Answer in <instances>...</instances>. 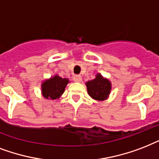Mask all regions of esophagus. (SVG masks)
<instances>
[{"label":"esophagus","mask_w":159,"mask_h":159,"mask_svg":"<svg viewBox=\"0 0 159 159\" xmlns=\"http://www.w3.org/2000/svg\"><path fill=\"white\" fill-rule=\"evenodd\" d=\"M74 80L75 81V82H80L81 80H82V77H81L80 75H74Z\"/></svg>","instance_id":"34e87169"}]
</instances>
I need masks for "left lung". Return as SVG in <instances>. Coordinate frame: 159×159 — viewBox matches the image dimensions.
<instances>
[{
    "label": "left lung",
    "mask_w": 159,
    "mask_h": 159,
    "mask_svg": "<svg viewBox=\"0 0 159 159\" xmlns=\"http://www.w3.org/2000/svg\"><path fill=\"white\" fill-rule=\"evenodd\" d=\"M89 94L93 99L104 100L110 93L111 84L108 80H105L100 75H98L93 80L86 83Z\"/></svg>",
    "instance_id": "left-lung-1"
}]
</instances>
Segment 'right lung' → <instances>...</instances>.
<instances>
[{
  "instance_id": "obj_1",
  "label": "right lung",
  "mask_w": 159,
  "mask_h": 159,
  "mask_svg": "<svg viewBox=\"0 0 159 159\" xmlns=\"http://www.w3.org/2000/svg\"><path fill=\"white\" fill-rule=\"evenodd\" d=\"M68 83L69 80L67 79H62L58 75L45 80L42 84L43 96L46 99H59L64 93Z\"/></svg>"
}]
</instances>
